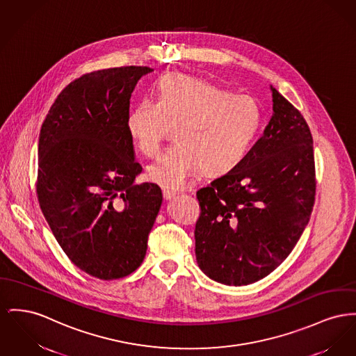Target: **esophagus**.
<instances>
[{
    "mask_svg": "<svg viewBox=\"0 0 356 356\" xmlns=\"http://www.w3.org/2000/svg\"><path fill=\"white\" fill-rule=\"evenodd\" d=\"M177 195V192L176 191H170V189H164L163 191V196H164V199L165 200H169V199H172L173 196H176Z\"/></svg>",
    "mask_w": 356,
    "mask_h": 356,
    "instance_id": "obj_1",
    "label": "esophagus"
}]
</instances>
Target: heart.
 <instances>
[{
	"mask_svg": "<svg viewBox=\"0 0 356 356\" xmlns=\"http://www.w3.org/2000/svg\"><path fill=\"white\" fill-rule=\"evenodd\" d=\"M264 124L261 102L248 92L232 94L203 79L172 74L159 82L157 101L143 98L126 127L134 145L157 157L176 129L177 145L147 170V177L165 188L184 187L202 167L223 173L249 153Z\"/></svg>",
	"mask_w": 356,
	"mask_h": 356,
	"instance_id": "1",
	"label": "heart"
}]
</instances>
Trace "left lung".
I'll return each mask as SVG.
<instances>
[{
  "mask_svg": "<svg viewBox=\"0 0 356 356\" xmlns=\"http://www.w3.org/2000/svg\"><path fill=\"white\" fill-rule=\"evenodd\" d=\"M272 97V118L246 157L196 192L197 265L225 285H249L280 266L314 209L312 133L274 87Z\"/></svg>",
  "mask_w": 356,
  "mask_h": 356,
  "instance_id": "left-lung-1",
  "label": "left lung"
}]
</instances>
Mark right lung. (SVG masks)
Wrapping results in <instances>:
<instances>
[{"label": "right lung", "mask_w": 356, "mask_h": 356, "mask_svg": "<svg viewBox=\"0 0 356 356\" xmlns=\"http://www.w3.org/2000/svg\"><path fill=\"white\" fill-rule=\"evenodd\" d=\"M150 67L84 74L51 106L39 137L36 192L42 215L70 261L99 280H117L144 261L163 203L157 184H134L126 127L130 97Z\"/></svg>", "instance_id": "1"}]
</instances>
